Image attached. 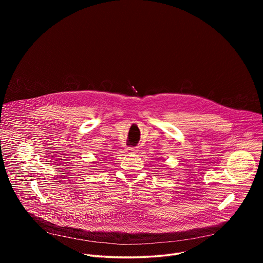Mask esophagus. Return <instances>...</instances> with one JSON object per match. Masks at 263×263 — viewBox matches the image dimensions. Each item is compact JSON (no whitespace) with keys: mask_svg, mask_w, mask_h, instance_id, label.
Instances as JSON below:
<instances>
[{"mask_svg":"<svg viewBox=\"0 0 263 263\" xmlns=\"http://www.w3.org/2000/svg\"><path fill=\"white\" fill-rule=\"evenodd\" d=\"M126 152H128V153H136L137 152V148L136 147H132V146H128V147H126Z\"/></svg>","mask_w":263,"mask_h":263,"instance_id":"obj_1","label":"esophagus"}]
</instances>
